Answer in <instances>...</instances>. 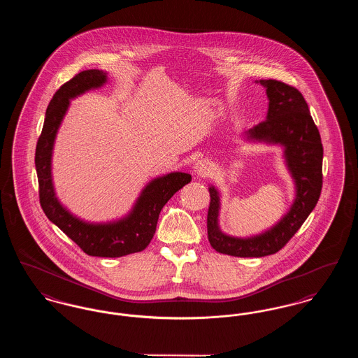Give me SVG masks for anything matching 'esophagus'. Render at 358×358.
Wrapping results in <instances>:
<instances>
[{
  "mask_svg": "<svg viewBox=\"0 0 358 358\" xmlns=\"http://www.w3.org/2000/svg\"><path fill=\"white\" fill-rule=\"evenodd\" d=\"M210 171H212V165L208 159H199L193 166V173L197 177H206Z\"/></svg>",
  "mask_w": 358,
  "mask_h": 358,
  "instance_id": "34e87169",
  "label": "esophagus"
}]
</instances>
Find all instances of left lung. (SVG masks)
Masks as SVG:
<instances>
[{
	"label": "left lung",
	"instance_id": "obj_1",
	"mask_svg": "<svg viewBox=\"0 0 358 358\" xmlns=\"http://www.w3.org/2000/svg\"><path fill=\"white\" fill-rule=\"evenodd\" d=\"M266 88L268 111L266 120L243 134L251 143L278 145L294 181L295 197L289 210L266 231L245 238L224 234L219 224L222 194L209 185L208 240L220 254L238 257L273 255L286 245L318 203L322 189L324 148L320 131L310 115L302 94L278 80H256Z\"/></svg>",
	"mask_w": 358,
	"mask_h": 358
}]
</instances>
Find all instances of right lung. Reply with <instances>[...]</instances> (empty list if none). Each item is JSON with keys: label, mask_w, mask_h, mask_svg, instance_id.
Instances as JSON below:
<instances>
[{"label": "right lung", "mask_w": 358, "mask_h": 358, "mask_svg": "<svg viewBox=\"0 0 358 358\" xmlns=\"http://www.w3.org/2000/svg\"><path fill=\"white\" fill-rule=\"evenodd\" d=\"M108 82L107 71L87 69L62 85L48 104L36 146V171L40 204L45 216L72 238L87 255L120 257L141 252L152 241L161 209L171 196L192 181V176L171 171L150 180L123 217L106 222H85L69 210L56 196L52 178L53 146L71 101Z\"/></svg>", "instance_id": "1"}]
</instances>
